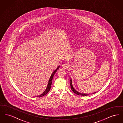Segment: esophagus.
<instances>
[{
    "instance_id": "obj_1",
    "label": "esophagus",
    "mask_w": 123,
    "mask_h": 123,
    "mask_svg": "<svg viewBox=\"0 0 123 123\" xmlns=\"http://www.w3.org/2000/svg\"><path fill=\"white\" fill-rule=\"evenodd\" d=\"M62 67L63 68H64V69H67V68H68V67H69V65H68V64H67V63H65L64 64H63V65H62Z\"/></svg>"
}]
</instances>
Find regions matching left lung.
<instances>
[{
  "mask_svg": "<svg viewBox=\"0 0 123 123\" xmlns=\"http://www.w3.org/2000/svg\"><path fill=\"white\" fill-rule=\"evenodd\" d=\"M70 85H71V89H72V91L74 92V93H75V94H77V95H78L83 96H87V95L89 94H82V93H79V92H78L77 91H76L74 89V88H73V86H72V80H71V84H70ZM95 93H96V92H95Z\"/></svg>",
  "mask_w": 123,
  "mask_h": 123,
  "instance_id": "8db88e82",
  "label": "left lung"
}]
</instances>
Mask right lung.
Masks as SVG:
<instances>
[{
  "instance_id": "add662e5",
  "label": "right lung",
  "mask_w": 123,
  "mask_h": 123,
  "mask_svg": "<svg viewBox=\"0 0 123 123\" xmlns=\"http://www.w3.org/2000/svg\"><path fill=\"white\" fill-rule=\"evenodd\" d=\"M59 66H58V68L53 72V73H52L51 75V77L49 79V80L48 81V85H47V86L46 87V90H45V91L43 92V93L42 94H41L39 96H37V97H43V96H44L45 95H46V94H47L48 93V92L50 91V89H51V83H52V80L53 79V77L55 74V73L58 70V69H59Z\"/></svg>"
}]
</instances>
